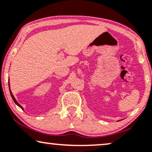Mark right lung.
Segmentation results:
<instances>
[{"mask_svg":"<svg viewBox=\"0 0 152 152\" xmlns=\"http://www.w3.org/2000/svg\"><path fill=\"white\" fill-rule=\"evenodd\" d=\"M10 94H11V96H12V99H13V101H14V102H15V104H17L18 106H19V107H20V108H22V109H23V108H22V106H21V105H19V103H18V102H17V100H16V99H15V97H14V96H13V94H12V92H11V90H10Z\"/></svg>","mask_w":152,"mask_h":152,"instance_id":"obj_1","label":"right lung"}]
</instances>
